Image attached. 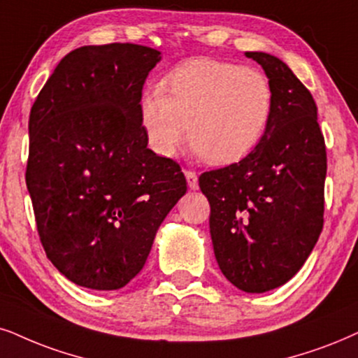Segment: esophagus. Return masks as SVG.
I'll return each mask as SVG.
<instances>
[{
	"instance_id": "1",
	"label": "esophagus",
	"mask_w": 358,
	"mask_h": 358,
	"mask_svg": "<svg viewBox=\"0 0 358 358\" xmlns=\"http://www.w3.org/2000/svg\"><path fill=\"white\" fill-rule=\"evenodd\" d=\"M185 176H187L188 187L192 189H198V176L192 170H185Z\"/></svg>"
}]
</instances>
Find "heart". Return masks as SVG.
I'll list each match as a JSON object with an SVG mask.
<instances>
[{
	"mask_svg": "<svg viewBox=\"0 0 358 358\" xmlns=\"http://www.w3.org/2000/svg\"><path fill=\"white\" fill-rule=\"evenodd\" d=\"M274 92L261 71L218 59H194L166 74L162 89L140 99L148 145L171 157L188 140L211 165H229L255 150L268 130Z\"/></svg>",
	"mask_w": 358,
	"mask_h": 358,
	"instance_id": "heart-1",
	"label": "heart"
}]
</instances>
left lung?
<instances>
[{
    "label": "left lung",
    "instance_id": "1",
    "mask_svg": "<svg viewBox=\"0 0 358 358\" xmlns=\"http://www.w3.org/2000/svg\"><path fill=\"white\" fill-rule=\"evenodd\" d=\"M274 92L268 130L238 164L205 171L210 233L224 278L244 292H266L299 271L324 226L327 152L309 89L278 57L246 52Z\"/></svg>",
    "mask_w": 358,
    "mask_h": 358
}]
</instances>
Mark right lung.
Wrapping results in <instances>:
<instances>
[{"label": "right lung", "mask_w": 358, "mask_h": 358, "mask_svg": "<svg viewBox=\"0 0 358 358\" xmlns=\"http://www.w3.org/2000/svg\"><path fill=\"white\" fill-rule=\"evenodd\" d=\"M160 51L130 43L62 57L29 114L26 185L49 261L83 287L114 291L145 264L187 192L180 165L147 148L138 103Z\"/></svg>", "instance_id": "1"}]
</instances>
